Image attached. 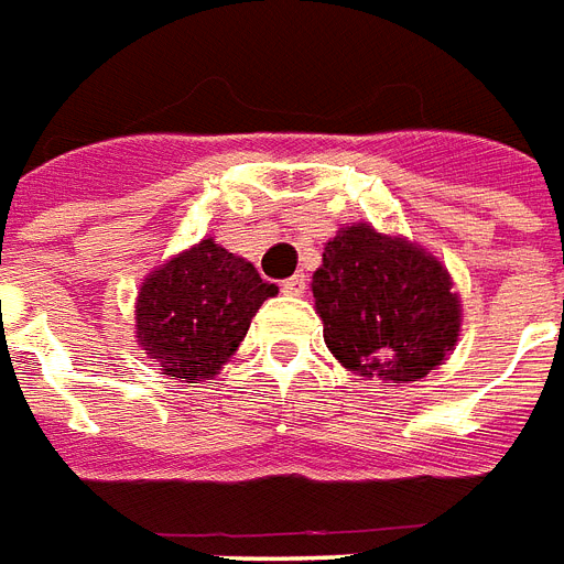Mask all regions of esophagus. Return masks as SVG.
<instances>
[{
  "mask_svg": "<svg viewBox=\"0 0 564 564\" xmlns=\"http://www.w3.org/2000/svg\"><path fill=\"white\" fill-rule=\"evenodd\" d=\"M282 291H285V294H291V296L305 294V276H303V273H294L291 279H285V282H282Z\"/></svg>",
  "mask_w": 564,
  "mask_h": 564,
  "instance_id": "obj_1",
  "label": "esophagus"
}]
</instances>
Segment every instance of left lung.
<instances>
[{
  "label": "left lung",
  "instance_id": "1",
  "mask_svg": "<svg viewBox=\"0 0 564 564\" xmlns=\"http://www.w3.org/2000/svg\"><path fill=\"white\" fill-rule=\"evenodd\" d=\"M323 337L346 369L408 384L445 360L460 332L448 270L402 238L344 227L311 279Z\"/></svg>",
  "mask_w": 564,
  "mask_h": 564
}]
</instances>
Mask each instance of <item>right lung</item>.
<instances>
[{
  "label": "right lung",
  "mask_w": 564,
  "mask_h": 564,
  "mask_svg": "<svg viewBox=\"0 0 564 564\" xmlns=\"http://www.w3.org/2000/svg\"><path fill=\"white\" fill-rule=\"evenodd\" d=\"M276 291L250 261L204 238L142 282L139 344L160 360L165 376L195 384L227 364L259 305Z\"/></svg>",
  "instance_id": "obj_1"
}]
</instances>
